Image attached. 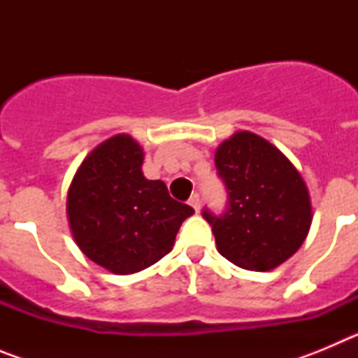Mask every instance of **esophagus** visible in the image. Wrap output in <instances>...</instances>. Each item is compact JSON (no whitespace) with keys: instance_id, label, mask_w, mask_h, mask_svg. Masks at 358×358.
I'll return each mask as SVG.
<instances>
[{"instance_id":"34e87169","label":"esophagus","mask_w":358,"mask_h":358,"mask_svg":"<svg viewBox=\"0 0 358 358\" xmlns=\"http://www.w3.org/2000/svg\"><path fill=\"white\" fill-rule=\"evenodd\" d=\"M189 206L194 208L195 211H199L201 210V197H199V194H194L192 195V197H189Z\"/></svg>"}]
</instances>
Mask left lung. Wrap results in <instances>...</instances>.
Listing matches in <instances>:
<instances>
[{
	"label": "left lung",
	"instance_id": "obj_1",
	"mask_svg": "<svg viewBox=\"0 0 358 358\" xmlns=\"http://www.w3.org/2000/svg\"><path fill=\"white\" fill-rule=\"evenodd\" d=\"M229 206L204 210L217 251L231 264L267 273L301 248L312 226V202L301 173L271 141L238 131L215 150Z\"/></svg>",
	"mask_w": 358,
	"mask_h": 358
}]
</instances>
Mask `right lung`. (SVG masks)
I'll use <instances>...</instances> for the list:
<instances>
[{"mask_svg":"<svg viewBox=\"0 0 358 358\" xmlns=\"http://www.w3.org/2000/svg\"><path fill=\"white\" fill-rule=\"evenodd\" d=\"M145 152L116 134L84 157L66 199L73 240L113 274H134L169 255L194 208L173 201L163 181L143 176Z\"/></svg>","mask_w":358,"mask_h":358,"instance_id":"obj_1","label":"right lung"}]
</instances>
